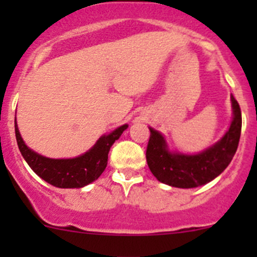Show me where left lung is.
Here are the masks:
<instances>
[{"label": "left lung", "instance_id": "1", "mask_svg": "<svg viewBox=\"0 0 257 257\" xmlns=\"http://www.w3.org/2000/svg\"><path fill=\"white\" fill-rule=\"evenodd\" d=\"M234 118L224 138L196 155L173 154L167 149L164 138L150 129L147 147V163L150 172L162 183L177 188H196L221 174L234 158L241 134V109L231 94Z\"/></svg>", "mask_w": 257, "mask_h": 257}]
</instances>
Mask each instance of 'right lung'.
I'll list each match as a JSON object with an SVG mask.
<instances>
[{"mask_svg":"<svg viewBox=\"0 0 257 257\" xmlns=\"http://www.w3.org/2000/svg\"><path fill=\"white\" fill-rule=\"evenodd\" d=\"M126 124L119 126L108 136H103L97 144L85 154L73 159H49L32 152L22 141L15 120V132L20 152L31 169L40 178L57 188H82L97 180L104 172L108 163V153L114 142L121 136Z\"/></svg>","mask_w":257,"mask_h":257,"instance_id":"obj_1","label":"right lung"}]
</instances>
